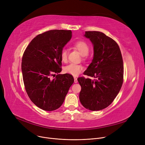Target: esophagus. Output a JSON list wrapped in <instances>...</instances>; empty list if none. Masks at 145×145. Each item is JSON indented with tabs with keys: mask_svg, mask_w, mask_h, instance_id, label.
Segmentation results:
<instances>
[{
	"mask_svg": "<svg viewBox=\"0 0 145 145\" xmlns=\"http://www.w3.org/2000/svg\"><path fill=\"white\" fill-rule=\"evenodd\" d=\"M74 82L75 83H78V79H77V78L74 77Z\"/></svg>",
	"mask_w": 145,
	"mask_h": 145,
	"instance_id": "1",
	"label": "esophagus"
}]
</instances>
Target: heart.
Instances as JSON below:
<instances>
[{"instance_id": "heart-1", "label": "heart", "mask_w": 145, "mask_h": 145, "mask_svg": "<svg viewBox=\"0 0 145 145\" xmlns=\"http://www.w3.org/2000/svg\"><path fill=\"white\" fill-rule=\"evenodd\" d=\"M73 47L76 49L81 55L83 56V59L86 60L88 58V55L89 52V45L84 40H78L73 43ZM61 61L66 63L67 61L68 51L66 49H62L60 53ZM83 69V66L81 65H76L71 63L64 67V72L66 73L73 76L78 75Z\"/></svg>"}]
</instances>
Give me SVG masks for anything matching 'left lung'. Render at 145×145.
I'll list each match as a JSON object with an SVG mask.
<instances>
[{
	"instance_id": "8db88e82",
	"label": "left lung",
	"mask_w": 145,
	"mask_h": 145,
	"mask_svg": "<svg viewBox=\"0 0 145 145\" xmlns=\"http://www.w3.org/2000/svg\"><path fill=\"white\" fill-rule=\"evenodd\" d=\"M85 36L93 44L94 56L83 74L95 79L79 77V99L89 110H100L115 99L123 82V62L118 43L103 33L86 31Z\"/></svg>"
}]
</instances>
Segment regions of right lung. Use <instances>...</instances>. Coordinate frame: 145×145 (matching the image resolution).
I'll use <instances>...</instances> for the list:
<instances>
[{
  "label": "right lung",
  "mask_w": 145,
  "mask_h": 145,
  "mask_svg": "<svg viewBox=\"0 0 145 145\" xmlns=\"http://www.w3.org/2000/svg\"><path fill=\"white\" fill-rule=\"evenodd\" d=\"M71 37V30H49L33 38L23 55L22 72L26 92L31 101L44 110L59 108L74 82L72 75L58 74L62 71L60 52Z\"/></svg>",
  "instance_id": "1"
}]
</instances>
